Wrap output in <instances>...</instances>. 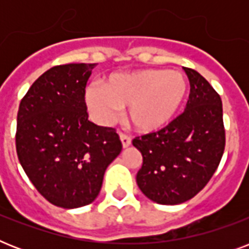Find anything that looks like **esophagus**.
Segmentation results:
<instances>
[{
  "mask_svg": "<svg viewBox=\"0 0 249 249\" xmlns=\"http://www.w3.org/2000/svg\"><path fill=\"white\" fill-rule=\"evenodd\" d=\"M119 137H120L121 144H123V147H129L130 143H132V140H130V137H128L124 133H119Z\"/></svg>",
  "mask_w": 249,
  "mask_h": 249,
  "instance_id": "esophagus-1",
  "label": "esophagus"
}]
</instances>
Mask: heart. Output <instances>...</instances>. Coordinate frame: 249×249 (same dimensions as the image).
I'll return each mask as SVG.
<instances>
[{
  "label": "heart",
  "instance_id": "heart-1",
  "mask_svg": "<svg viewBox=\"0 0 249 249\" xmlns=\"http://www.w3.org/2000/svg\"><path fill=\"white\" fill-rule=\"evenodd\" d=\"M190 91L183 73L168 70H138L111 75L101 86L85 90V103L94 120L111 124L126 108V123L141 133H154L174 120Z\"/></svg>",
  "mask_w": 249,
  "mask_h": 249
}]
</instances>
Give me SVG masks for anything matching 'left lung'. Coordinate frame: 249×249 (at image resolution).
<instances>
[{"instance_id": "1", "label": "left lung", "mask_w": 249, "mask_h": 249, "mask_svg": "<svg viewBox=\"0 0 249 249\" xmlns=\"http://www.w3.org/2000/svg\"><path fill=\"white\" fill-rule=\"evenodd\" d=\"M185 112L156 133L136 137L143 158L137 185L150 200L181 204L194 197L216 172L225 150L222 102L211 84L191 68Z\"/></svg>"}]
</instances>
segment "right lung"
<instances>
[{
	"mask_svg": "<svg viewBox=\"0 0 249 249\" xmlns=\"http://www.w3.org/2000/svg\"><path fill=\"white\" fill-rule=\"evenodd\" d=\"M94 67L50 68L32 84L18 111V159L37 191L60 208L93 203L123 147L115 129L88 120L85 86Z\"/></svg>",
	"mask_w": 249,
	"mask_h": 249,
	"instance_id": "right-lung-1",
	"label": "right lung"
}]
</instances>
